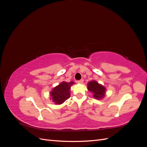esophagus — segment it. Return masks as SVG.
<instances>
[{"mask_svg":"<svg viewBox=\"0 0 147 147\" xmlns=\"http://www.w3.org/2000/svg\"><path fill=\"white\" fill-rule=\"evenodd\" d=\"M77 82L78 83H82L83 82V79H81V80H79L77 81Z\"/></svg>","mask_w":147,"mask_h":147,"instance_id":"1","label":"esophagus"}]
</instances>
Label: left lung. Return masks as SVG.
Wrapping results in <instances>:
<instances>
[{
	"label": "left lung",
	"mask_w": 147,
	"mask_h": 147,
	"mask_svg": "<svg viewBox=\"0 0 147 147\" xmlns=\"http://www.w3.org/2000/svg\"><path fill=\"white\" fill-rule=\"evenodd\" d=\"M88 90L94 94V97L100 99L105 96V88L95 81H91L88 84Z\"/></svg>",
	"instance_id": "obj_1"
}]
</instances>
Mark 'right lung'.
Masks as SVG:
<instances>
[{
    "label": "right lung",
    "instance_id": "right-lung-1",
    "mask_svg": "<svg viewBox=\"0 0 147 147\" xmlns=\"http://www.w3.org/2000/svg\"><path fill=\"white\" fill-rule=\"evenodd\" d=\"M74 82H63L58 86L53 89L51 92V96L53 102L57 104H61L67 99H68L70 96V87Z\"/></svg>",
    "mask_w": 147,
    "mask_h": 147
}]
</instances>
